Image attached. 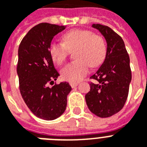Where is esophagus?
Masks as SVG:
<instances>
[{"mask_svg": "<svg viewBox=\"0 0 147 147\" xmlns=\"http://www.w3.org/2000/svg\"><path fill=\"white\" fill-rule=\"evenodd\" d=\"M79 85V83L77 82H70V85L71 86V88H75V87H76L77 85Z\"/></svg>", "mask_w": 147, "mask_h": 147, "instance_id": "esophagus-1", "label": "esophagus"}]
</instances>
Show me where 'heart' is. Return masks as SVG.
<instances>
[{
	"mask_svg": "<svg viewBox=\"0 0 147 147\" xmlns=\"http://www.w3.org/2000/svg\"><path fill=\"white\" fill-rule=\"evenodd\" d=\"M62 43L53 42L49 45V54L53 61L61 65L65 62L68 50L76 49L77 61L66 65L62 69L64 80L76 82L88 74L90 65L97 67L103 62L107 53L105 41L101 36L89 30L72 29L62 37Z\"/></svg>",
	"mask_w": 147,
	"mask_h": 147,
	"instance_id": "1",
	"label": "heart"
}]
</instances>
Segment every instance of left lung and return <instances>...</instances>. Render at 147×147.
Listing matches in <instances>:
<instances>
[{
	"instance_id": "left-lung-1",
	"label": "left lung",
	"mask_w": 147,
	"mask_h": 147,
	"mask_svg": "<svg viewBox=\"0 0 147 147\" xmlns=\"http://www.w3.org/2000/svg\"><path fill=\"white\" fill-rule=\"evenodd\" d=\"M107 42L105 61L90 76L97 82L90 83L85 101L91 113L100 118L112 116L119 112L126 102L132 80L129 57L124 40L107 26L93 24Z\"/></svg>"
}]
</instances>
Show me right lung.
I'll return each mask as SVG.
<instances>
[{
	"instance_id": "add662e5",
	"label": "right lung",
	"mask_w": 147,
	"mask_h": 147,
	"mask_svg": "<svg viewBox=\"0 0 147 147\" xmlns=\"http://www.w3.org/2000/svg\"><path fill=\"white\" fill-rule=\"evenodd\" d=\"M64 26L40 23L23 37L18 49L17 73L23 100L32 113L51 121L64 113L71 87L62 82L51 88L59 74L49 54V45Z\"/></svg>"
}]
</instances>
